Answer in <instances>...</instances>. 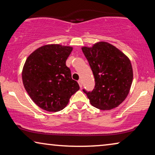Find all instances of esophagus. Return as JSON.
<instances>
[{
  "label": "esophagus",
  "mask_w": 155,
  "mask_h": 155,
  "mask_svg": "<svg viewBox=\"0 0 155 155\" xmlns=\"http://www.w3.org/2000/svg\"><path fill=\"white\" fill-rule=\"evenodd\" d=\"M78 84H79L80 87H82V80H79L78 81Z\"/></svg>",
  "instance_id": "esophagus-1"
}]
</instances>
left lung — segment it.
I'll use <instances>...</instances> for the list:
<instances>
[{
    "label": "left lung",
    "instance_id": "1",
    "mask_svg": "<svg viewBox=\"0 0 155 155\" xmlns=\"http://www.w3.org/2000/svg\"><path fill=\"white\" fill-rule=\"evenodd\" d=\"M82 52L93 72L95 87L92 91L82 89L93 106L102 110L118 107L129 94L133 80L130 59L115 46L99 42Z\"/></svg>",
    "mask_w": 155,
    "mask_h": 155
}]
</instances>
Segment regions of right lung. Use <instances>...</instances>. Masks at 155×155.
Here are the masks:
<instances>
[{
    "label": "right lung",
    "instance_id": "obj_1",
    "mask_svg": "<svg viewBox=\"0 0 155 155\" xmlns=\"http://www.w3.org/2000/svg\"><path fill=\"white\" fill-rule=\"evenodd\" d=\"M72 49L58 44L46 45L26 59L22 72L23 85L31 99L44 110H61L80 89L66 65Z\"/></svg>",
    "mask_w": 155,
    "mask_h": 155
}]
</instances>
